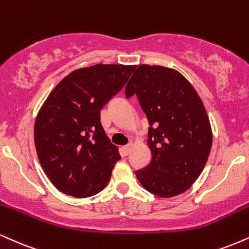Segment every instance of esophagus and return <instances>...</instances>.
Wrapping results in <instances>:
<instances>
[{
    "mask_svg": "<svg viewBox=\"0 0 249 249\" xmlns=\"http://www.w3.org/2000/svg\"><path fill=\"white\" fill-rule=\"evenodd\" d=\"M132 147H133V143H128L127 146H124V147H123V153H124L125 155H127L131 152V148Z\"/></svg>",
    "mask_w": 249,
    "mask_h": 249,
    "instance_id": "34e87169",
    "label": "esophagus"
}]
</instances>
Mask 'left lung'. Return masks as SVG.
Listing matches in <instances>:
<instances>
[{"label": "left lung", "mask_w": 249, "mask_h": 249, "mask_svg": "<svg viewBox=\"0 0 249 249\" xmlns=\"http://www.w3.org/2000/svg\"><path fill=\"white\" fill-rule=\"evenodd\" d=\"M137 95L148 119L151 163L136 172L151 194L169 198L183 194L204 169L212 130L202 100L178 71L140 65L127 82L125 96Z\"/></svg>", "instance_id": "1"}]
</instances>
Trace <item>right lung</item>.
Instances as JSON below:
<instances>
[{"mask_svg": "<svg viewBox=\"0 0 249 249\" xmlns=\"http://www.w3.org/2000/svg\"><path fill=\"white\" fill-rule=\"evenodd\" d=\"M134 65L79 68L50 92L35 123L45 174L61 193L86 198L103 190L121 159L101 124V109L125 86Z\"/></svg>", "mask_w": 249, "mask_h": 249, "instance_id": "1", "label": "right lung"}]
</instances>
